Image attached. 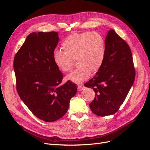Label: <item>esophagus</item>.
Segmentation results:
<instances>
[{"mask_svg":"<svg viewBox=\"0 0 150 150\" xmlns=\"http://www.w3.org/2000/svg\"><path fill=\"white\" fill-rule=\"evenodd\" d=\"M78 88L79 91H82L83 89H84V86L83 85H78Z\"/></svg>","mask_w":150,"mask_h":150,"instance_id":"obj_1","label":"esophagus"}]
</instances>
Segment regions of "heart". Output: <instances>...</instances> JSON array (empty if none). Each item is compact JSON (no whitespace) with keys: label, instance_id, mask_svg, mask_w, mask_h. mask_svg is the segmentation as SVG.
<instances>
[{"label":"heart","instance_id":"obj_1","mask_svg":"<svg viewBox=\"0 0 150 150\" xmlns=\"http://www.w3.org/2000/svg\"><path fill=\"white\" fill-rule=\"evenodd\" d=\"M62 47L64 52L54 51V61L59 69L67 72L76 59L79 67L67 75L66 79L77 84L89 78L91 72L100 69L106 56L105 39L96 32L72 34L63 40Z\"/></svg>","mask_w":150,"mask_h":150}]
</instances>
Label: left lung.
<instances>
[{
    "label": "left lung",
    "mask_w": 150,
    "mask_h": 150,
    "mask_svg": "<svg viewBox=\"0 0 150 150\" xmlns=\"http://www.w3.org/2000/svg\"><path fill=\"white\" fill-rule=\"evenodd\" d=\"M106 52L103 64L93 78L84 84L96 96L89 104L99 116L115 114L133 86L135 69L131 49L125 40L111 29L105 39Z\"/></svg>",
    "instance_id": "8db88e82"
}]
</instances>
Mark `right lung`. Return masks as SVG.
<instances>
[{
	"mask_svg": "<svg viewBox=\"0 0 150 150\" xmlns=\"http://www.w3.org/2000/svg\"><path fill=\"white\" fill-rule=\"evenodd\" d=\"M59 40L56 32L31 33L13 60L18 94L36 117L46 122L64 116L77 92L70 81L61 84L63 75L53 58Z\"/></svg>",
	"mask_w": 150,
	"mask_h": 150,
	"instance_id": "right-lung-1",
	"label": "right lung"
}]
</instances>
